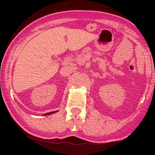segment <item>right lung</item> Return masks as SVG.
Masks as SVG:
<instances>
[{
	"mask_svg": "<svg viewBox=\"0 0 155 155\" xmlns=\"http://www.w3.org/2000/svg\"><path fill=\"white\" fill-rule=\"evenodd\" d=\"M57 112H58V110L53 111V112H50V113H46V114H45L43 115H45V116H46V115H50V114H54L55 113H57Z\"/></svg>",
	"mask_w": 155,
	"mask_h": 155,
	"instance_id": "add662e5",
	"label": "right lung"
}]
</instances>
